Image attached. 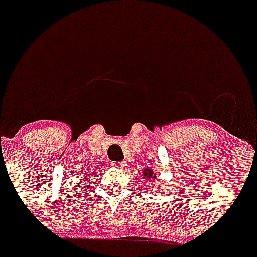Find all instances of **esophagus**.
Masks as SVG:
<instances>
[{
    "label": "esophagus",
    "mask_w": 257,
    "mask_h": 257,
    "mask_svg": "<svg viewBox=\"0 0 257 257\" xmlns=\"http://www.w3.org/2000/svg\"><path fill=\"white\" fill-rule=\"evenodd\" d=\"M124 162H114V163H112V166H114V167L115 168H124Z\"/></svg>",
    "instance_id": "34e87169"
}]
</instances>
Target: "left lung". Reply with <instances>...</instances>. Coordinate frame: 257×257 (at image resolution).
<instances>
[{"instance_id":"left-lung-1","label":"left lung","mask_w":257,"mask_h":257,"mask_svg":"<svg viewBox=\"0 0 257 257\" xmlns=\"http://www.w3.org/2000/svg\"><path fill=\"white\" fill-rule=\"evenodd\" d=\"M142 178L147 180V182H149L150 179H153L154 182H155V180L158 179V176H155V174H154V172H153V170H150V168H145V170H143Z\"/></svg>"}]
</instances>
